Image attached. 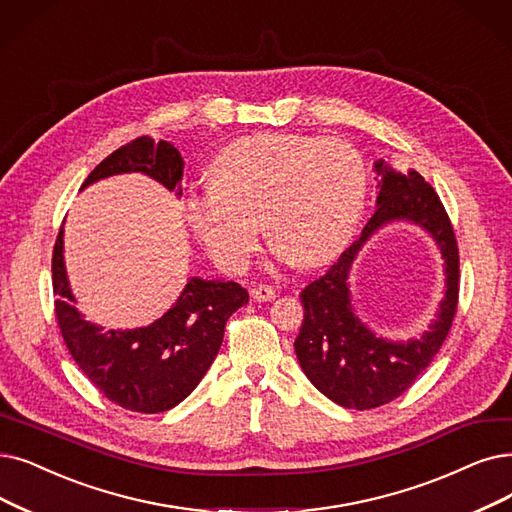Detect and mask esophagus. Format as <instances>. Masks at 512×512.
Wrapping results in <instances>:
<instances>
[{
	"mask_svg": "<svg viewBox=\"0 0 512 512\" xmlns=\"http://www.w3.org/2000/svg\"><path fill=\"white\" fill-rule=\"evenodd\" d=\"M252 298L260 300V302H267V300L275 298V288H271V285H264V283L254 285V288H252Z\"/></svg>",
	"mask_w": 512,
	"mask_h": 512,
	"instance_id": "obj_1",
	"label": "esophagus"
}]
</instances>
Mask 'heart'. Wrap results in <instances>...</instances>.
Returning a JSON list of instances; mask_svg holds the SVG:
<instances>
[{"label": "heart", "instance_id": "obj_1", "mask_svg": "<svg viewBox=\"0 0 512 512\" xmlns=\"http://www.w3.org/2000/svg\"><path fill=\"white\" fill-rule=\"evenodd\" d=\"M208 187L191 191V229L218 267L243 273L264 231L279 260L317 267L349 241L363 214L367 163L340 138L254 134L224 147Z\"/></svg>", "mask_w": 512, "mask_h": 512}]
</instances>
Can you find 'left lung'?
<instances>
[{
	"instance_id": "left-lung-1",
	"label": "left lung",
	"mask_w": 512,
	"mask_h": 512,
	"mask_svg": "<svg viewBox=\"0 0 512 512\" xmlns=\"http://www.w3.org/2000/svg\"><path fill=\"white\" fill-rule=\"evenodd\" d=\"M376 172L382 176L378 210L361 237L300 292L304 319L294 342L306 378L327 399L349 410H374L391 403L416 382L447 338L460 292L458 243L435 189L416 170L401 174L384 166L382 159ZM391 219L420 223L436 237L446 258L448 290L438 321L420 341L410 343H391L367 331L352 311L348 292V271L360 245Z\"/></svg>"
}]
</instances>
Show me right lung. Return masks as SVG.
<instances>
[{"label": "right lung", "instance_id": "add662e5", "mask_svg": "<svg viewBox=\"0 0 512 512\" xmlns=\"http://www.w3.org/2000/svg\"><path fill=\"white\" fill-rule=\"evenodd\" d=\"M182 166L170 142L155 145L153 138L140 136L102 159L81 189L113 174L142 172L174 191ZM52 288L60 334L79 370L109 401L138 414L172 410L195 391L220 351L224 325L250 298L235 281L193 277L172 309L149 327L105 332L81 319L73 306L63 260V227L52 252Z\"/></svg>", "mask_w": 512, "mask_h": 512}]
</instances>
